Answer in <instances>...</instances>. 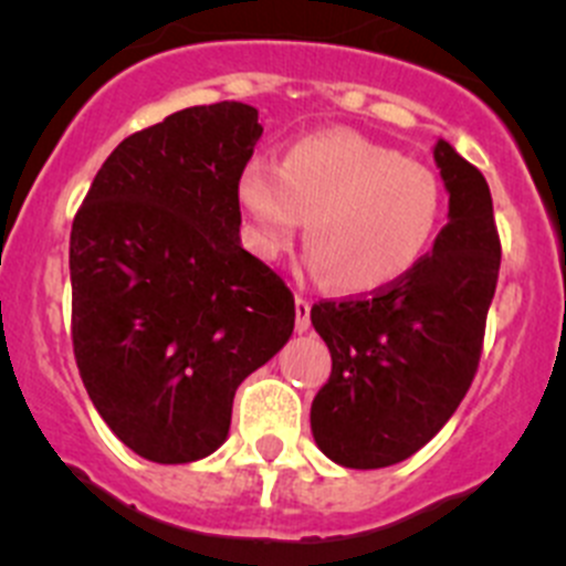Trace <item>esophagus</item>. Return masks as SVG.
<instances>
[{
    "label": "esophagus",
    "instance_id": "34e87169",
    "mask_svg": "<svg viewBox=\"0 0 566 566\" xmlns=\"http://www.w3.org/2000/svg\"><path fill=\"white\" fill-rule=\"evenodd\" d=\"M310 315H312V304L298 295V298H295V331H298V334L310 331V325H312Z\"/></svg>",
    "mask_w": 566,
    "mask_h": 566
}]
</instances>
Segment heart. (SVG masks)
I'll return each mask as SVG.
<instances>
[{
	"label": "heart",
	"mask_w": 566,
	"mask_h": 566,
	"mask_svg": "<svg viewBox=\"0 0 566 566\" xmlns=\"http://www.w3.org/2000/svg\"><path fill=\"white\" fill-rule=\"evenodd\" d=\"M249 249L279 260L306 222V268L345 295L402 282L430 251L443 186L430 167L353 130L295 139L279 167L251 161L238 177Z\"/></svg>",
	"instance_id": "heart-1"
}]
</instances>
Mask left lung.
I'll return each mask as SVG.
<instances>
[{
	"instance_id": "obj_1",
	"label": "left lung",
	"mask_w": 566,
	"mask_h": 566,
	"mask_svg": "<svg viewBox=\"0 0 566 566\" xmlns=\"http://www.w3.org/2000/svg\"><path fill=\"white\" fill-rule=\"evenodd\" d=\"M432 156L449 216L430 254L373 298L312 306L331 350L312 436L336 465L369 471L408 460L452 419L476 373L501 268L493 197L447 139Z\"/></svg>"
}]
</instances>
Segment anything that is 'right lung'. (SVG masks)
Masks as SVG:
<instances>
[{
  "mask_svg": "<svg viewBox=\"0 0 566 566\" xmlns=\"http://www.w3.org/2000/svg\"><path fill=\"white\" fill-rule=\"evenodd\" d=\"M256 108L191 106L130 134L71 230L73 353L108 430L180 465L230 436L232 399L295 325L293 293L241 247Z\"/></svg>",
  "mask_w": 566,
  "mask_h": 566,
  "instance_id": "1",
  "label": "right lung"
}]
</instances>
